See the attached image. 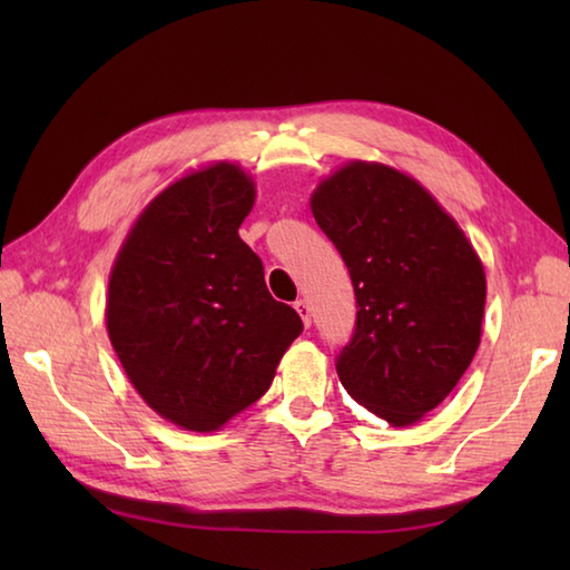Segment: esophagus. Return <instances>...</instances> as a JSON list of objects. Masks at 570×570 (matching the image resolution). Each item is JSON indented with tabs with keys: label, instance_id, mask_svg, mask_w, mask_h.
I'll return each mask as SVG.
<instances>
[{
	"label": "esophagus",
	"instance_id": "esophagus-1",
	"mask_svg": "<svg viewBox=\"0 0 570 570\" xmlns=\"http://www.w3.org/2000/svg\"><path fill=\"white\" fill-rule=\"evenodd\" d=\"M294 308H296L301 321H304V325L308 328V325H311V306H308V301L306 298H298L296 304H294Z\"/></svg>",
	"mask_w": 570,
	"mask_h": 570
}]
</instances>
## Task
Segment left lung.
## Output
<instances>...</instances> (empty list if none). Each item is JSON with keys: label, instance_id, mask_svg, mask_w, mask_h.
<instances>
[{"label": "left lung", "instance_id": "obj_1", "mask_svg": "<svg viewBox=\"0 0 570 570\" xmlns=\"http://www.w3.org/2000/svg\"><path fill=\"white\" fill-rule=\"evenodd\" d=\"M353 278L357 318L335 370L347 394L409 426L455 390L475 357L485 272L463 229L414 178L353 161L311 198Z\"/></svg>", "mask_w": 570, "mask_h": 570}]
</instances>
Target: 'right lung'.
Returning <instances> with one entry per match:
<instances>
[{
  "label": "right lung",
  "mask_w": 570,
  "mask_h": 570,
  "mask_svg": "<svg viewBox=\"0 0 570 570\" xmlns=\"http://www.w3.org/2000/svg\"><path fill=\"white\" fill-rule=\"evenodd\" d=\"M252 205V180L233 164L176 180L131 227L110 276L107 333L129 382L188 431L220 429L257 402L304 331L237 235Z\"/></svg>",
  "instance_id": "obj_1"
}]
</instances>
